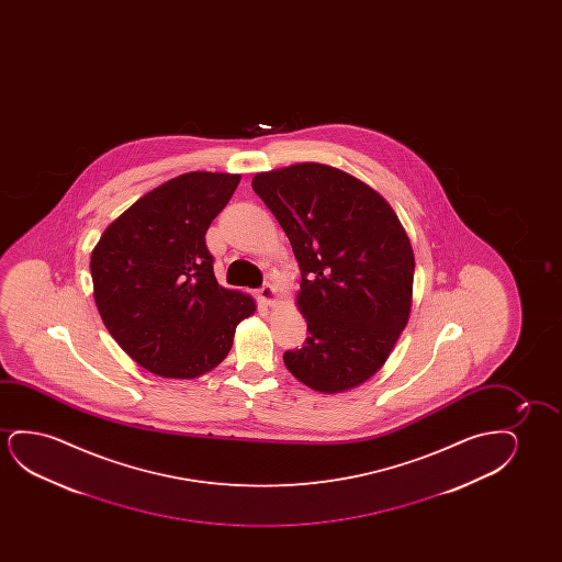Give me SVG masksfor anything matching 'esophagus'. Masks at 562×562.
I'll use <instances>...</instances> for the list:
<instances>
[{"label":"esophagus","mask_w":562,"mask_h":562,"mask_svg":"<svg viewBox=\"0 0 562 562\" xmlns=\"http://www.w3.org/2000/svg\"><path fill=\"white\" fill-rule=\"evenodd\" d=\"M257 295H259V300H261L265 305H274V303H277V288L272 284L262 285L261 290L257 292Z\"/></svg>","instance_id":"34e87169"}]
</instances>
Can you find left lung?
<instances>
[{
	"instance_id": "8db88e82",
	"label": "left lung",
	"mask_w": 562,
	"mask_h": 562,
	"mask_svg": "<svg viewBox=\"0 0 562 562\" xmlns=\"http://www.w3.org/2000/svg\"><path fill=\"white\" fill-rule=\"evenodd\" d=\"M251 186L300 262L295 303L308 338L285 351V369L315 392L361 385L384 367L411 316L407 232L376 190L323 162L257 172Z\"/></svg>"
}]
</instances>
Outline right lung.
Returning a JSON list of instances; mask_svg holds the SVG:
<instances>
[{"mask_svg": "<svg viewBox=\"0 0 562 562\" xmlns=\"http://www.w3.org/2000/svg\"><path fill=\"white\" fill-rule=\"evenodd\" d=\"M239 175L186 172L157 186L101 234L90 259L93 300L116 344L162 378H198L232 349L255 313L247 293L216 282L205 246Z\"/></svg>", "mask_w": 562, "mask_h": 562, "instance_id": "right-lung-1", "label": "right lung"}]
</instances>
